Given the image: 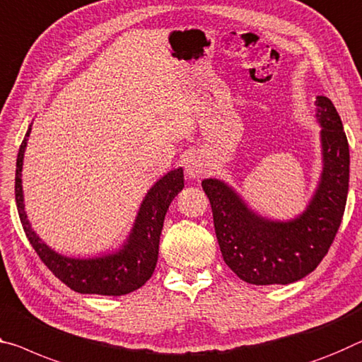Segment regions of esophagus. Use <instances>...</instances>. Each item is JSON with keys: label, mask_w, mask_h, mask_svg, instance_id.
I'll list each match as a JSON object with an SVG mask.
<instances>
[{"label": "esophagus", "mask_w": 362, "mask_h": 362, "mask_svg": "<svg viewBox=\"0 0 362 362\" xmlns=\"http://www.w3.org/2000/svg\"><path fill=\"white\" fill-rule=\"evenodd\" d=\"M206 168H208V164H206V159L202 153H193L187 158L185 172L190 179H199V177H203L206 174Z\"/></svg>", "instance_id": "esophagus-1"}]
</instances>
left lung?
<instances>
[{
  "label": "left lung",
  "instance_id": "1",
  "mask_svg": "<svg viewBox=\"0 0 362 362\" xmlns=\"http://www.w3.org/2000/svg\"><path fill=\"white\" fill-rule=\"evenodd\" d=\"M315 120L322 169L306 208L291 219L259 214L216 177L202 182L223 261L246 284L286 285L306 277L322 261L340 227L349 182L348 140L327 96L315 98Z\"/></svg>",
  "mask_w": 362,
  "mask_h": 362
}]
</instances>
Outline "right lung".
Masks as SVG:
<instances>
[{
    "label": "right lung",
    "instance_id": "obj_1",
    "mask_svg": "<svg viewBox=\"0 0 362 362\" xmlns=\"http://www.w3.org/2000/svg\"><path fill=\"white\" fill-rule=\"evenodd\" d=\"M33 124V120H32ZM28 125L16 163V204L22 227L28 242L33 246L47 267L62 284L78 293L120 296L139 290L154 272L159 253V238L163 232L164 217L177 194L183 190V169L177 168L160 177L148 190L136 212L134 226L127 238L112 253L98 256L77 257L57 253L40 238L28 221L22 190V168L28 136L32 132Z\"/></svg>",
    "mask_w": 362,
    "mask_h": 362
}]
</instances>
